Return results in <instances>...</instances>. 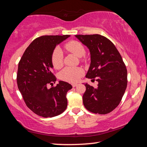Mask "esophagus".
<instances>
[{
    "label": "esophagus",
    "mask_w": 147,
    "mask_h": 147,
    "mask_svg": "<svg viewBox=\"0 0 147 147\" xmlns=\"http://www.w3.org/2000/svg\"><path fill=\"white\" fill-rule=\"evenodd\" d=\"M77 86H78V84H72V86H73V88H75V87H76Z\"/></svg>",
    "instance_id": "1"
}]
</instances>
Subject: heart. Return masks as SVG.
I'll use <instances>...</instances> for the list:
<instances>
[{
	"instance_id": "b5f03b06",
	"label": "heart",
	"mask_w": 147,
	"mask_h": 147,
	"mask_svg": "<svg viewBox=\"0 0 147 147\" xmlns=\"http://www.w3.org/2000/svg\"><path fill=\"white\" fill-rule=\"evenodd\" d=\"M64 48L70 53L75 54L77 56L82 57L85 54V47L80 42L72 40L65 44ZM51 61L53 67L56 69L61 68L63 63V54L58 47L54 50L52 54ZM82 61H86L84 58H82ZM84 71L80 67H65L59 74V78L62 80L69 82H75L83 75Z\"/></svg>"
}]
</instances>
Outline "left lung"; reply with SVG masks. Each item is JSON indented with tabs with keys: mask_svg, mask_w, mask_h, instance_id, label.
I'll list each match as a JSON object with an SVG mask.
<instances>
[{
	"mask_svg": "<svg viewBox=\"0 0 147 147\" xmlns=\"http://www.w3.org/2000/svg\"><path fill=\"white\" fill-rule=\"evenodd\" d=\"M75 36L87 46L91 54V64L86 77L96 78L98 82L96 88L85 84L84 105L92 113H110L121 102L127 87V69L123 58L106 37L99 34Z\"/></svg>",
	"mask_w": 147,
	"mask_h": 147,
	"instance_id": "8db88e82",
	"label": "left lung"
}]
</instances>
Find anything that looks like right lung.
I'll return each mask as SVG.
<instances>
[{"instance_id": "obj_1", "label": "right lung", "mask_w": 147, "mask_h": 147, "mask_svg": "<svg viewBox=\"0 0 147 147\" xmlns=\"http://www.w3.org/2000/svg\"><path fill=\"white\" fill-rule=\"evenodd\" d=\"M70 36H43L30 44L19 62L17 83L27 107L43 117H53L63 113L67 106L66 94L72 89L59 81L48 89L56 78L53 72L51 57L57 45Z\"/></svg>"}]
</instances>
